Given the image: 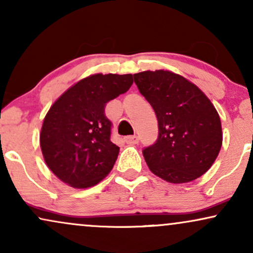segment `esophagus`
I'll return each mask as SVG.
<instances>
[{
    "label": "esophagus",
    "mask_w": 253,
    "mask_h": 253,
    "mask_svg": "<svg viewBox=\"0 0 253 253\" xmlns=\"http://www.w3.org/2000/svg\"><path fill=\"white\" fill-rule=\"evenodd\" d=\"M124 139H126V142L127 143V144H137V143H138V136H136V135L126 136Z\"/></svg>",
    "instance_id": "obj_1"
}]
</instances>
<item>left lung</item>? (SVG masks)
Segmentation results:
<instances>
[{
	"label": "left lung",
	"mask_w": 253,
	"mask_h": 253,
	"mask_svg": "<svg viewBox=\"0 0 253 253\" xmlns=\"http://www.w3.org/2000/svg\"><path fill=\"white\" fill-rule=\"evenodd\" d=\"M133 79L158 121V139L143 150L149 169L173 184L197 179L222 148V123L214 105L196 84L172 71L146 70Z\"/></svg>",
	"instance_id": "left-lung-1"
}]
</instances>
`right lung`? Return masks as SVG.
Masks as SVG:
<instances>
[{"mask_svg":"<svg viewBox=\"0 0 253 253\" xmlns=\"http://www.w3.org/2000/svg\"><path fill=\"white\" fill-rule=\"evenodd\" d=\"M131 74H93L71 85L46 112L40 133L43 158L58 179L75 189L104 179L120 148L111 142L105 104L132 85Z\"/></svg>","mask_w":253,"mask_h":253,"instance_id":"add662e5","label":"right lung"}]
</instances>
